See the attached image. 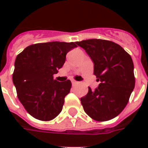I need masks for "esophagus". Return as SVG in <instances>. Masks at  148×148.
<instances>
[{
  "label": "esophagus",
  "instance_id": "esophagus-1",
  "mask_svg": "<svg viewBox=\"0 0 148 148\" xmlns=\"http://www.w3.org/2000/svg\"><path fill=\"white\" fill-rule=\"evenodd\" d=\"M71 82H72V85H73V86H74V85H76V84L77 83V82H76V81L74 80L71 81Z\"/></svg>",
  "mask_w": 148,
  "mask_h": 148
}]
</instances>
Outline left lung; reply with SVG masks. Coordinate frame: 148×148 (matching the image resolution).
<instances>
[{
    "mask_svg": "<svg viewBox=\"0 0 148 148\" xmlns=\"http://www.w3.org/2000/svg\"><path fill=\"white\" fill-rule=\"evenodd\" d=\"M76 44L92 59L93 74L101 82L96 90L89 88L88 93L81 98L84 111L97 121L113 119L127 106L135 87L132 57L119 44L109 40L87 39Z\"/></svg>",
    "mask_w": 148,
    "mask_h": 148,
    "instance_id": "left-lung-1",
    "label": "left lung"
}]
</instances>
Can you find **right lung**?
Masks as SVG:
<instances>
[{"instance_id": "obj_1", "label": "right lung", "mask_w": 148, "mask_h": 148, "mask_svg": "<svg viewBox=\"0 0 148 148\" xmlns=\"http://www.w3.org/2000/svg\"><path fill=\"white\" fill-rule=\"evenodd\" d=\"M75 42H49L27 47L16 56L12 82L26 111L39 121L53 120L61 112L71 82H58L53 75L66 61Z\"/></svg>"}]
</instances>
